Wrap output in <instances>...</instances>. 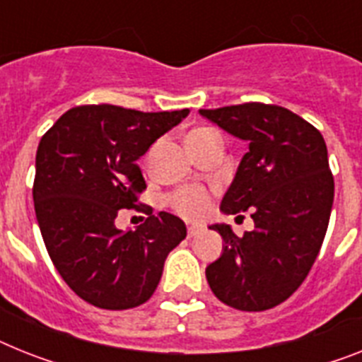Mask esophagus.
I'll return each mask as SVG.
<instances>
[{
  "label": "esophagus",
  "mask_w": 362,
  "mask_h": 362,
  "mask_svg": "<svg viewBox=\"0 0 362 362\" xmlns=\"http://www.w3.org/2000/svg\"><path fill=\"white\" fill-rule=\"evenodd\" d=\"M202 231H203V226H188V238L198 237Z\"/></svg>",
  "instance_id": "obj_1"
}]
</instances>
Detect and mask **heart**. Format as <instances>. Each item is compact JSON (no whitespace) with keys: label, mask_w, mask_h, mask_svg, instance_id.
<instances>
[{"label":"heart","mask_w":362,"mask_h":362,"mask_svg":"<svg viewBox=\"0 0 362 362\" xmlns=\"http://www.w3.org/2000/svg\"><path fill=\"white\" fill-rule=\"evenodd\" d=\"M211 131L209 127H198L192 129L188 134H198ZM170 207L174 209L175 213L181 214L183 218L188 220H199L209 213L211 209V196L205 188L202 187H185L179 188L177 192H174L168 198Z\"/></svg>","instance_id":"obj_1"}]
</instances>
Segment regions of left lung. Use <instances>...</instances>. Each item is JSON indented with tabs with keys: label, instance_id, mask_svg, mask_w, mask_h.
Listing matches in <instances>:
<instances>
[{
	"label": "left lung",
	"instance_id": "8db88e82",
	"mask_svg": "<svg viewBox=\"0 0 362 362\" xmlns=\"http://www.w3.org/2000/svg\"><path fill=\"white\" fill-rule=\"evenodd\" d=\"M199 115L250 144L222 211L250 209L255 222L242 237L223 223L211 226L226 246L205 270L209 286L233 309H272L305 281L327 231L335 181L324 136L292 110L257 101Z\"/></svg>",
	"mask_w": 362,
	"mask_h": 362
}]
</instances>
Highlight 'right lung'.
<instances>
[{
    "label": "right lung",
    "instance_id": "add662e5",
    "mask_svg": "<svg viewBox=\"0 0 362 362\" xmlns=\"http://www.w3.org/2000/svg\"><path fill=\"white\" fill-rule=\"evenodd\" d=\"M190 110L142 112L79 105L46 131L37 149L35 213L57 272L81 300L124 310L151 298L168 253L187 237L183 220L139 203V159ZM120 208L148 214L134 232L114 226Z\"/></svg>",
    "mask_w": 362,
    "mask_h": 362
}]
</instances>
